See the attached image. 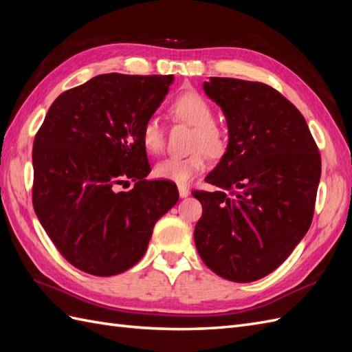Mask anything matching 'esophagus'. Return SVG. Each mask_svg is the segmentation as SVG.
Masks as SVG:
<instances>
[{"mask_svg": "<svg viewBox=\"0 0 352 352\" xmlns=\"http://www.w3.org/2000/svg\"><path fill=\"white\" fill-rule=\"evenodd\" d=\"M179 195L180 198H186L189 195V189L186 186H179Z\"/></svg>", "mask_w": 352, "mask_h": 352, "instance_id": "1", "label": "esophagus"}]
</instances>
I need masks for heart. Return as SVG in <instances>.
<instances>
[{"label": "heart", "instance_id": "heart-1", "mask_svg": "<svg viewBox=\"0 0 352 352\" xmlns=\"http://www.w3.org/2000/svg\"><path fill=\"white\" fill-rule=\"evenodd\" d=\"M168 113L175 120L192 126L186 157H167L154 167V175L170 180L179 186L189 185L206 172L208 157L221 158L229 148V132L223 124L214 122V110L207 98L195 91L179 94L168 105ZM141 142L146 153L160 154L164 146V133L157 117H146L141 126Z\"/></svg>", "mask_w": 352, "mask_h": 352}]
</instances>
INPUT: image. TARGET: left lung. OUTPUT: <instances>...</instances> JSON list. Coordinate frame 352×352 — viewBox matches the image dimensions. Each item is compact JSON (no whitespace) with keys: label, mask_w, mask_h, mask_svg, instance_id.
Wrapping results in <instances>:
<instances>
[{"label":"left lung","mask_w":352,"mask_h":352,"mask_svg":"<svg viewBox=\"0 0 352 352\" xmlns=\"http://www.w3.org/2000/svg\"><path fill=\"white\" fill-rule=\"evenodd\" d=\"M204 91L229 127V148L194 190L202 204L194 239L210 270L232 282L267 276L310 229L322 158L307 122L280 92L261 82L210 78Z\"/></svg>","instance_id":"obj_1"}]
</instances>
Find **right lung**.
<instances>
[{"mask_svg": "<svg viewBox=\"0 0 352 352\" xmlns=\"http://www.w3.org/2000/svg\"><path fill=\"white\" fill-rule=\"evenodd\" d=\"M173 74L107 73L58 95L34 141L32 202L42 228L74 267L94 276L126 272L146 251L177 188L148 180L141 126ZM134 182L131 191L116 186Z\"/></svg>", "mask_w": 352, "mask_h": 352, "instance_id": "right-lung-1", "label": "right lung"}]
</instances>
